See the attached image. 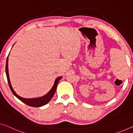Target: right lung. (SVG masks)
<instances>
[{"label":"right lung","mask_w":133,"mask_h":133,"mask_svg":"<svg viewBox=\"0 0 133 133\" xmlns=\"http://www.w3.org/2000/svg\"><path fill=\"white\" fill-rule=\"evenodd\" d=\"M8 56L7 57L6 63V75L8 82L9 88L11 89V91L12 92L14 95L16 97L18 98L19 100H21V102L24 103L25 104H26L29 106L37 108V107H41L42 106H44L45 104H46L48 103L51 100V98H52L53 96L54 95L55 91H56V89H57V85H58L59 81L62 78V76L58 77V78H56V79L55 80L54 85H53V87H52V88H51L50 91H49L46 94H45V96H43L42 97H40L31 98H25L21 97L19 96L18 95L17 93L14 91V90L12 87L11 84V82H10L9 72H8Z\"/></svg>","instance_id":"add662e5"}]
</instances>
